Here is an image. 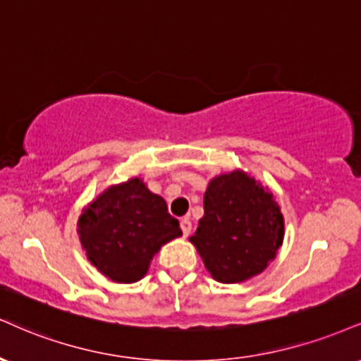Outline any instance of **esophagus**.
Instances as JSON below:
<instances>
[{"instance_id":"1","label":"esophagus","mask_w":361,"mask_h":361,"mask_svg":"<svg viewBox=\"0 0 361 361\" xmlns=\"http://www.w3.org/2000/svg\"><path fill=\"white\" fill-rule=\"evenodd\" d=\"M180 227H181V230H183V235L186 237L190 232H192V220H190V219H181Z\"/></svg>"}]
</instances>
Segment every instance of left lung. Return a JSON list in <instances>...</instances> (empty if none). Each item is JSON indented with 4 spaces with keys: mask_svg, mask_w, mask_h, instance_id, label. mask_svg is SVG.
<instances>
[{
    "mask_svg": "<svg viewBox=\"0 0 361 361\" xmlns=\"http://www.w3.org/2000/svg\"><path fill=\"white\" fill-rule=\"evenodd\" d=\"M203 210L190 242L215 281L244 282L276 259L284 240V216L274 195L255 178L242 169L215 176Z\"/></svg>",
    "mask_w": 361,
    "mask_h": 361,
    "instance_id": "8db88e82",
    "label": "left lung"
}]
</instances>
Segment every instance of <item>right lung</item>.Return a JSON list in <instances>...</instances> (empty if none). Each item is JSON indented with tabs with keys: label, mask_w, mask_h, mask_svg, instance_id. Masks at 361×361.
Wrapping results in <instances>:
<instances>
[{
	"label": "right lung",
	"mask_w": 361,
	"mask_h": 361,
	"mask_svg": "<svg viewBox=\"0 0 361 361\" xmlns=\"http://www.w3.org/2000/svg\"><path fill=\"white\" fill-rule=\"evenodd\" d=\"M77 232L90 264L124 284L142 279L156 252L181 235L180 222L168 214L166 202L139 178L109 186L89 203Z\"/></svg>",
	"instance_id": "right-lung-1"
}]
</instances>
